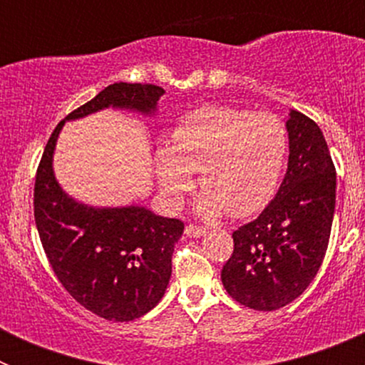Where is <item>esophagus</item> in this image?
I'll return each instance as SVG.
<instances>
[{"label": "esophagus", "instance_id": "esophagus-1", "mask_svg": "<svg viewBox=\"0 0 365 365\" xmlns=\"http://www.w3.org/2000/svg\"><path fill=\"white\" fill-rule=\"evenodd\" d=\"M185 234L188 235V237H201V235H205V228L193 227V225H186Z\"/></svg>", "mask_w": 365, "mask_h": 365}]
</instances>
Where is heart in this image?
<instances>
[{"instance_id": "heart-1", "label": "heart", "mask_w": 365, "mask_h": 365, "mask_svg": "<svg viewBox=\"0 0 365 365\" xmlns=\"http://www.w3.org/2000/svg\"><path fill=\"white\" fill-rule=\"evenodd\" d=\"M287 131L270 113L201 108L179 120L170 146L157 151V179L170 205H179L197 172V212L243 217L261 210L278 190L287 159Z\"/></svg>"}]
</instances>
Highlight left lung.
Segmentation results:
<instances>
[{"label": "left lung", "mask_w": 365, "mask_h": 365, "mask_svg": "<svg viewBox=\"0 0 365 365\" xmlns=\"http://www.w3.org/2000/svg\"><path fill=\"white\" fill-rule=\"evenodd\" d=\"M285 128V179L259 217L232 234L234 252L221 270L228 294L256 311L285 307L311 285L333 227L336 172L324 133L294 109Z\"/></svg>", "instance_id": "8db88e82"}]
</instances>
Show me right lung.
<instances>
[{"mask_svg": "<svg viewBox=\"0 0 365 365\" xmlns=\"http://www.w3.org/2000/svg\"><path fill=\"white\" fill-rule=\"evenodd\" d=\"M163 95L153 83H111L56 125L38 166L34 219L47 259L66 291L109 322L140 318L163 299L185 225L143 205L76 201L54 175V150L66 122L109 108L155 117Z\"/></svg>", "mask_w": 365, "mask_h": 365, "instance_id": "add662e5", "label": "right lung"}]
</instances>
